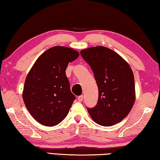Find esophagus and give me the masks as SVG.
Wrapping results in <instances>:
<instances>
[{
	"instance_id": "34e87169",
	"label": "esophagus",
	"mask_w": 160,
	"mask_h": 160,
	"mask_svg": "<svg viewBox=\"0 0 160 160\" xmlns=\"http://www.w3.org/2000/svg\"><path fill=\"white\" fill-rule=\"evenodd\" d=\"M78 100L79 102H82V100H83V96L82 95H80V96H79L78 97Z\"/></svg>"
}]
</instances>
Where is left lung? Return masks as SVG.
<instances>
[{
	"instance_id": "left-lung-1",
	"label": "left lung",
	"mask_w": 160,
	"mask_h": 160,
	"mask_svg": "<svg viewBox=\"0 0 160 160\" xmlns=\"http://www.w3.org/2000/svg\"><path fill=\"white\" fill-rule=\"evenodd\" d=\"M80 54L92 70L99 90L97 104L88 109V113L101 126L118 123L131 112L135 100L131 68L120 55L104 47L85 48Z\"/></svg>"
}]
</instances>
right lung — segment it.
<instances>
[{"instance_id": "1", "label": "right lung", "mask_w": 160, "mask_h": 160, "mask_svg": "<svg viewBox=\"0 0 160 160\" xmlns=\"http://www.w3.org/2000/svg\"><path fill=\"white\" fill-rule=\"evenodd\" d=\"M79 53L71 48L51 47L43 53L27 75L22 98L37 122L54 126L66 117L75 99L66 75V68Z\"/></svg>"}]
</instances>
